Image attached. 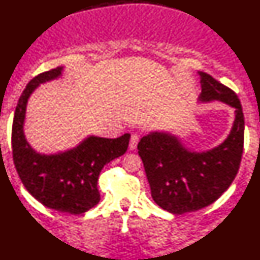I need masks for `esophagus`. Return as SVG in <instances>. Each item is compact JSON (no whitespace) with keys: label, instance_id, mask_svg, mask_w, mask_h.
I'll return each instance as SVG.
<instances>
[{"label":"esophagus","instance_id":"1","mask_svg":"<svg viewBox=\"0 0 260 260\" xmlns=\"http://www.w3.org/2000/svg\"><path fill=\"white\" fill-rule=\"evenodd\" d=\"M139 139H140V137L138 136V134H132V136H131V140H129V149L131 150L136 149L138 143H139Z\"/></svg>","mask_w":260,"mask_h":260}]
</instances>
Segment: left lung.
Instances as JSON below:
<instances>
[{"label":"left lung","instance_id":"obj_1","mask_svg":"<svg viewBox=\"0 0 260 260\" xmlns=\"http://www.w3.org/2000/svg\"><path fill=\"white\" fill-rule=\"evenodd\" d=\"M199 75L200 100H217L236 109L234 126L224 143L197 153L186 150L175 137L154 132L138 144L154 203L174 215L216 202L234 181L244 151L245 120L238 96L210 74L199 72Z\"/></svg>","mask_w":260,"mask_h":260}]
</instances>
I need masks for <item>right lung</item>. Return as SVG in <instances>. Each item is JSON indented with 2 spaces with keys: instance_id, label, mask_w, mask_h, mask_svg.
I'll use <instances>...</instances> for the list:
<instances>
[{
  "instance_id": "add662e5",
  "label": "right lung",
  "mask_w": 260,
  "mask_h": 260,
  "mask_svg": "<svg viewBox=\"0 0 260 260\" xmlns=\"http://www.w3.org/2000/svg\"><path fill=\"white\" fill-rule=\"evenodd\" d=\"M61 71L62 67H56L43 72L22 91L12 127L13 160L22 185L35 199L49 209L80 215L100 202V173L126 152L131 136L123 134L116 139L90 137L75 149L51 156L32 150L22 132L26 103L39 84L60 77Z\"/></svg>"
}]
</instances>
